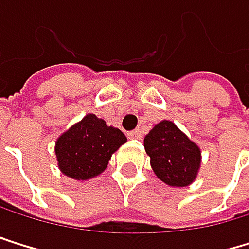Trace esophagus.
I'll return each instance as SVG.
<instances>
[{
  "label": "esophagus",
  "instance_id": "1",
  "mask_svg": "<svg viewBox=\"0 0 249 249\" xmlns=\"http://www.w3.org/2000/svg\"><path fill=\"white\" fill-rule=\"evenodd\" d=\"M128 137H130V139H142V131H140V130L130 131V133H128Z\"/></svg>",
  "mask_w": 249,
  "mask_h": 249
}]
</instances>
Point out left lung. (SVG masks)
Listing matches in <instances>:
<instances>
[{"mask_svg":"<svg viewBox=\"0 0 249 249\" xmlns=\"http://www.w3.org/2000/svg\"><path fill=\"white\" fill-rule=\"evenodd\" d=\"M145 151L155 176L169 187L191 185L202 164V151L172 121H161L146 134Z\"/></svg>","mask_w":249,"mask_h":249,"instance_id":"1","label":"left lung"}]
</instances>
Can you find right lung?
<instances>
[{
  "instance_id": "right-lung-1",
  "label": "right lung",
  "mask_w": 249,
  "mask_h": 249,
  "mask_svg": "<svg viewBox=\"0 0 249 249\" xmlns=\"http://www.w3.org/2000/svg\"><path fill=\"white\" fill-rule=\"evenodd\" d=\"M125 142L127 137L119 128L88 113L56 139L58 167L74 180L92 179L106 170L112 155Z\"/></svg>"
}]
</instances>
